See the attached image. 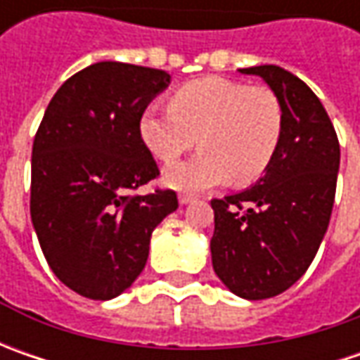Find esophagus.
I'll use <instances>...</instances> for the list:
<instances>
[{"label":"esophagus","mask_w":360,"mask_h":360,"mask_svg":"<svg viewBox=\"0 0 360 360\" xmlns=\"http://www.w3.org/2000/svg\"><path fill=\"white\" fill-rule=\"evenodd\" d=\"M178 200H180V204H190V202L196 200V196L194 194H180Z\"/></svg>","instance_id":"esophagus-1"}]
</instances>
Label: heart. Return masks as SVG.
Segmentation results:
<instances>
[{
  "label": "heart",
  "instance_id": "b5f03b06",
  "mask_svg": "<svg viewBox=\"0 0 360 360\" xmlns=\"http://www.w3.org/2000/svg\"><path fill=\"white\" fill-rule=\"evenodd\" d=\"M283 104L264 86L208 76L192 79L170 96V108L148 105L138 131L150 154L170 164L192 146L194 158L164 170V184L180 192L222 186L234 178L248 186L270 168L283 140Z\"/></svg>",
  "mask_w": 360,
  "mask_h": 360
}]
</instances>
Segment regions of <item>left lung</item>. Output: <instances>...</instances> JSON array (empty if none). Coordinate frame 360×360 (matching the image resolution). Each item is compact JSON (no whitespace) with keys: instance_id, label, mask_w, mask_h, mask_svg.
<instances>
[{"instance_id":"1","label":"left lung","mask_w":360,"mask_h":360,"mask_svg":"<svg viewBox=\"0 0 360 360\" xmlns=\"http://www.w3.org/2000/svg\"><path fill=\"white\" fill-rule=\"evenodd\" d=\"M242 74L262 77L283 104L278 152L255 186L210 202L216 276L246 300L276 297L311 266L335 204L340 146L314 91L278 65Z\"/></svg>"}]
</instances>
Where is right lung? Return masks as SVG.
Listing matches in <instances>:
<instances>
[{"instance_id":"obj_1","label":"right lung","mask_w":360,"mask_h":360,"mask_svg":"<svg viewBox=\"0 0 360 360\" xmlns=\"http://www.w3.org/2000/svg\"><path fill=\"white\" fill-rule=\"evenodd\" d=\"M168 84L164 70L91 63L63 82L37 128L32 222L49 269L82 297L131 286L152 232L178 208L174 190L131 194L160 174L138 120Z\"/></svg>"}]
</instances>
